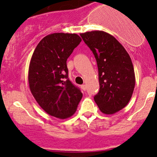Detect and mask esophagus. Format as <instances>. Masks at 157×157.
Listing matches in <instances>:
<instances>
[{
	"instance_id": "1",
	"label": "esophagus",
	"mask_w": 157,
	"mask_h": 157,
	"mask_svg": "<svg viewBox=\"0 0 157 157\" xmlns=\"http://www.w3.org/2000/svg\"><path fill=\"white\" fill-rule=\"evenodd\" d=\"M81 89H82V90H83V91H85V90H86V85H85V84L81 85Z\"/></svg>"
}]
</instances>
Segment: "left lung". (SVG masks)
Wrapping results in <instances>:
<instances>
[{
    "label": "left lung",
    "mask_w": 157,
    "mask_h": 157,
    "mask_svg": "<svg viewBox=\"0 0 157 157\" xmlns=\"http://www.w3.org/2000/svg\"><path fill=\"white\" fill-rule=\"evenodd\" d=\"M93 52L99 71L100 89L94 100L99 110L112 115L128 105L135 86L130 55L114 36L101 30L80 33Z\"/></svg>",
    "instance_id": "obj_1"
}]
</instances>
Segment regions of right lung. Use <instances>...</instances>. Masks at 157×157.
Instances as JSON below:
<instances>
[{
	"mask_svg": "<svg viewBox=\"0 0 157 157\" xmlns=\"http://www.w3.org/2000/svg\"><path fill=\"white\" fill-rule=\"evenodd\" d=\"M80 42L75 33L49 34L39 42L30 60V91L47 114L60 119L72 116L83 96L67 79V59Z\"/></svg>",
	"mask_w": 157,
	"mask_h": 157,
	"instance_id": "right-lung-1",
	"label": "right lung"
}]
</instances>
